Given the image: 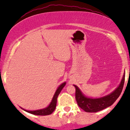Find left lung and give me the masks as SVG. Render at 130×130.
I'll return each instance as SVG.
<instances>
[{
	"label": "left lung",
	"mask_w": 130,
	"mask_h": 130,
	"mask_svg": "<svg viewBox=\"0 0 130 130\" xmlns=\"http://www.w3.org/2000/svg\"><path fill=\"white\" fill-rule=\"evenodd\" d=\"M125 73H124L120 85L117 88L109 94L99 98H91L86 97L81 92L77 86L74 85L76 88V100L79 106L86 112L95 113L103 110L110 106L115 103L121 94L125 83Z\"/></svg>",
	"instance_id": "1"
}]
</instances>
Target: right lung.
Listing matches in <instances>:
<instances>
[{
	"label": "right lung",
	"instance_id": "1",
	"mask_svg": "<svg viewBox=\"0 0 130 130\" xmlns=\"http://www.w3.org/2000/svg\"><path fill=\"white\" fill-rule=\"evenodd\" d=\"M66 84V82L63 83L61 84V85L57 88V90H56V91L55 92V94H54V96H53L51 102V103L49 104L47 107L44 108V109H37V110H34V111H28L22 108L23 110L25 111H27V113H30V114L39 115V116H45V115H51L54 110H55V108L56 107V103H57V96H58V95L59 94V93H61L62 88L65 86Z\"/></svg>",
	"mask_w": 130,
	"mask_h": 130
}]
</instances>
